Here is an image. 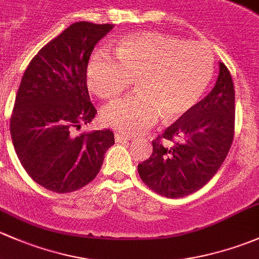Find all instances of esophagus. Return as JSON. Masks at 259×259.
Here are the masks:
<instances>
[{
  "instance_id": "34e87169",
  "label": "esophagus",
  "mask_w": 259,
  "mask_h": 259,
  "mask_svg": "<svg viewBox=\"0 0 259 259\" xmlns=\"http://www.w3.org/2000/svg\"><path fill=\"white\" fill-rule=\"evenodd\" d=\"M114 140H116L117 143H124V142H128L130 140H132V137H131V136H122V135H118V133H116V135H114Z\"/></svg>"
}]
</instances>
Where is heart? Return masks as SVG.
Returning a JSON list of instances; mask_svg holds the SVG:
<instances>
[{"instance_id": "1", "label": "heart", "mask_w": 259, "mask_h": 259, "mask_svg": "<svg viewBox=\"0 0 259 259\" xmlns=\"http://www.w3.org/2000/svg\"><path fill=\"white\" fill-rule=\"evenodd\" d=\"M114 53L116 58L105 51L93 53L87 78L103 100L118 97L136 79L140 92L114 101L102 111L107 126L127 135L145 132L161 116L177 121L191 113L214 72L212 53L203 45L156 32L124 37Z\"/></svg>"}]
</instances>
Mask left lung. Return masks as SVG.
<instances>
[{
	"mask_svg": "<svg viewBox=\"0 0 259 259\" xmlns=\"http://www.w3.org/2000/svg\"><path fill=\"white\" fill-rule=\"evenodd\" d=\"M234 86L225 63L208 96L152 141L151 157L138 164L141 180L167 198L203 187L225 162L234 137Z\"/></svg>",
	"mask_w": 259,
	"mask_h": 259,
	"instance_id": "left-lung-1",
	"label": "left lung"
}]
</instances>
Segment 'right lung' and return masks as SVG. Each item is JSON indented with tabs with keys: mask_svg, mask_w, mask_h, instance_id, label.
I'll use <instances>...</instances> for the list:
<instances>
[{
	"mask_svg": "<svg viewBox=\"0 0 259 259\" xmlns=\"http://www.w3.org/2000/svg\"><path fill=\"white\" fill-rule=\"evenodd\" d=\"M112 28L111 23H72L38 51L21 79L10 121L13 147L32 180L56 193L89 185L114 145L110 130L77 132L97 113L87 66L96 44Z\"/></svg>",
	"mask_w": 259,
	"mask_h": 259,
	"instance_id": "1",
	"label": "right lung"
}]
</instances>
